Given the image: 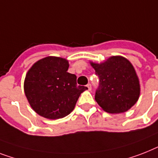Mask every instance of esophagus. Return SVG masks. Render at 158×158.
Wrapping results in <instances>:
<instances>
[{
  "label": "esophagus",
  "instance_id": "esophagus-1",
  "mask_svg": "<svg viewBox=\"0 0 158 158\" xmlns=\"http://www.w3.org/2000/svg\"><path fill=\"white\" fill-rule=\"evenodd\" d=\"M87 87H88V90H91V89H92V85H91V83H88V84H87Z\"/></svg>",
  "mask_w": 158,
  "mask_h": 158
}]
</instances>
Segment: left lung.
I'll return each mask as SVG.
<instances>
[{
	"mask_svg": "<svg viewBox=\"0 0 158 158\" xmlns=\"http://www.w3.org/2000/svg\"><path fill=\"white\" fill-rule=\"evenodd\" d=\"M99 78L95 100L110 114H120L138 101L139 83L134 67L123 57H111L101 64L91 63Z\"/></svg>",
	"mask_w": 158,
	"mask_h": 158,
	"instance_id": "8db88e82",
	"label": "left lung"
}]
</instances>
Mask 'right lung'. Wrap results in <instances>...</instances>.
<instances>
[{
  "label": "right lung",
  "instance_id": "1",
  "mask_svg": "<svg viewBox=\"0 0 158 158\" xmlns=\"http://www.w3.org/2000/svg\"><path fill=\"white\" fill-rule=\"evenodd\" d=\"M66 59L47 57L28 70L24 82L25 95L33 110L46 118H61L72 112L82 92L76 75L68 73Z\"/></svg>",
  "mask_w": 158,
  "mask_h": 158
}]
</instances>
